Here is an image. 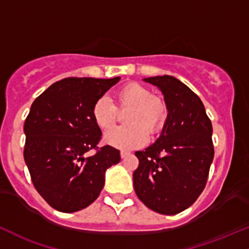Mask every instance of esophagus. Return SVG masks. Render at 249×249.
<instances>
[{
    "mask_svg": "<svg viewBox=\"0 0 249 249\" xmlns=\"http://www.w3.org/2000/svg\"><path fill=\"white\" fill-rule=\"evenodd\" d=\"M129 155H130V152H127V151H120V157H122V160L126 158Z\"/></svg>",
    "mask_w": 249,
    "mask_h": 249,
    "instance_id": "obj_1",
    "label": "esophagus"
}]
</instances>
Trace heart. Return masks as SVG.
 <instances>
[{"label":"heart","mask_w":249,"mask_h":249,"mask_svg":"<svg viewBox=\"0 0 249 249\" xmlns=\"http://www.w3.org/2000/svg\"><path fill=\"white\" fill-rule=\"evenodd\" d=\"M116 106L100 97L92 106V118L103 130L113 126L118 110H129L125 116L127 126L112 129L104 135V143L120 150H132L146 143L147 133L155 135L164 125L168 107L162 98L152 95L143 85L130 83L114 93Z\"/></svg>","instance_id":"obj_1"}]
</instances>
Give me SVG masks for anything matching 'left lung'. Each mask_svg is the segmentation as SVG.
Returning a JSON list of instances; mask_svg holds the SVG:
<instances>
[{
  "label": "left lung",
  "instance_id": "obj_1",
  "mask_svg": "<svg viewBox=\"0 0 249 249\" xmlns=\"http://www.w3.org/2000/svg\"><path fill=\"white\" fill-rule=\"evenodd\" d=\"M143 80L160 89L168 117L157 141L136 151L133 187L147 208L175 215L189 208L206 187L214 158L212 122L200 98L175 76Z\"/></svg>",
  "mask_w": 249,
  "mask_h": 249
}]
</instances>
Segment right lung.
Here are the masks:
<instances>
[{"instance_id": "right-lung-1", "label": "right lung", "mask_w": 249, "mask_h": 249, "mask_svg": "<svg viewBox=\"0 0 249 249\" xmlns=\"http://www.w3.org/2000/svg\"><path fill=\"white\" fill-rule=\"evenodd\" d=\"M120 76L66 78L56 81L32 104L24 122V162L37 193L51 207L74 213L97 200L105 173L120 160L119 150L98 149L100 127L92 106ZM95 148L93 156H87Z\"/></svg>"}]
</instances>
